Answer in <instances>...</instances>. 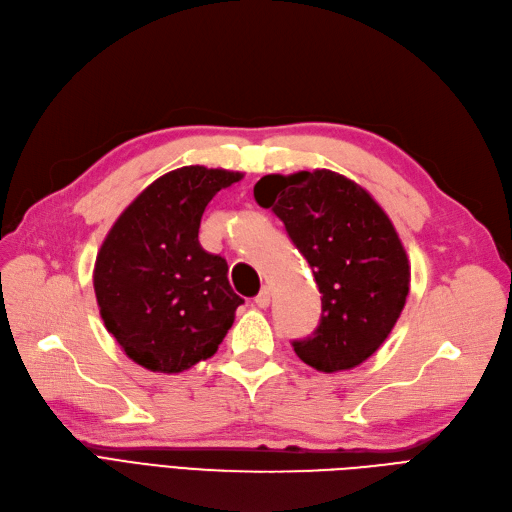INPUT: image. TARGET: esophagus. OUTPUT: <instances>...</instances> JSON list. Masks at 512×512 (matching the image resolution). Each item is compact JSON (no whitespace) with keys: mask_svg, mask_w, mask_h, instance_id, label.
Instances as JSON below:
<instances>
[{"mask_svg":"<svg viewBox=\"0 0 512 512\" xmlns=\"http://www.w3.org/2000/svg\"><path fill=\"white\" fill-rule=\"evenodd\" d=\"M270 297H272L270 287H263V289L259 291V295L255 297V306H259V308H268V306H270Z\"/></svg>","mask_w":512,"mask_h":512,"instance_id":"esophagus-1","label":"esophagus"}]
</instances>
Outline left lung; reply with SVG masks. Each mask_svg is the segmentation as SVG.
Segmentation results:
<instances>
[{
    "label": "left lung",
    "mask_w": 512,
    "mask_h": 512,
    "mask_svg": "<svg viewBox=\"0 0 512 512\" xmlns=\"http://www.w3.org/2000/svg\"><path fill=\"white\" fill-rule=\"evenodd\" d=\"M253 192L285 223L323 293L320 323L310 337L295 339V354L325 373L365 363L386 342L409 295V259L384 208L327 168L266 175Z\"/></svg>",
    "instance_id": "left-lung-1"
}]
</instances>
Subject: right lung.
<instances>
[{
    "instance_id": "1",
    "label": "right lung",
    "mask_w": 512,
    "mask_h": 512,
    "mask_svg": "<svg viewBox=\"0 0 512 512\" xmlns=\"http://www.w3.org/2000/svg\"><path fill=\"white\" fill-rule=\"evenodd\" d=\"M242 173L183 166L156 179L113 223L94 263V295L128 358L181 373L211 358L244 299L223 257L198 242L206 204Z\"/></svg>"
}]
</instances>
